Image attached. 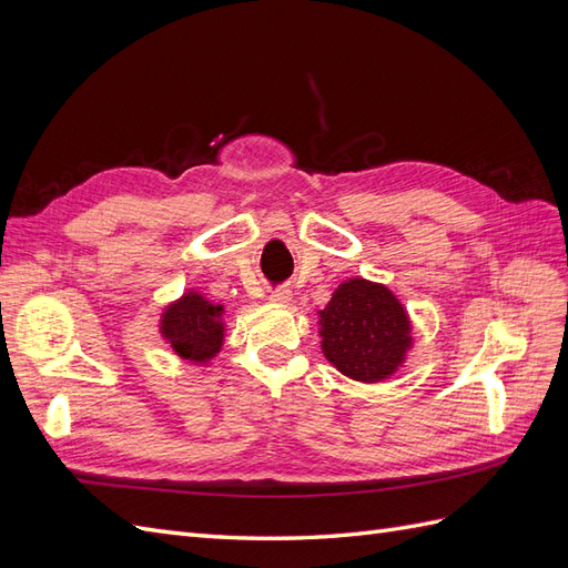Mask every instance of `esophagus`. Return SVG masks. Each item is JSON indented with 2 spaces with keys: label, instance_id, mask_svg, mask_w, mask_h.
Instances as JSON below:
<instances>
[{
  "label": "esophagus",
  "instance_id": "obj_1",
  "mask_svg": "<svg viewBox=\"0 0 568 568\" xmlns=\"http://www.w3.org/2000/svg\"><path fill=\"white\" fill-rule=\"evenodd\" d=\"M291 298H294L291 288H277V291H272V294H270V301L277 303V305H288Z\"/></svg>",
  "mask_w": 568,
  "mask_h": 568
}]
</instances>
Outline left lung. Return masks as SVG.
I'll list each match as a JSON object with an SVG mask.
<instances>
[{"mask_svg":"<svg viewBox=\"0 0 568 568\" xmlns=\"http://www.w3.org/2000/svg\"><path fill=\"white\" fill-rule=\"evenodd\" d=\"M317 317L324 357L353 382L390 379L415 346L400 298L386 284L365 277L341 282Z\"/></svg>","mask_w":568,"mask_h":568,"instance_id":"8db88e82","label":"left lung"}]
</instances>
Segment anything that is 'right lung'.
<instances>
[{"mask_svg": "<svg viewBox=\"0 0 568 568\" xmlns=\"http://www.w3.org/2000/svg\"><path fill=\"white\" fill-rule=\"evenodd\" d=\"M225 307L194 288H186L178 301L168 303L159 320L161 338L178 357L196 367L211 365L225 346Z\"/></svg>", "mask_w": 568, "mask_h": 568, "instance_id": "add662e5", "label": "right lung"}]
</instances>
